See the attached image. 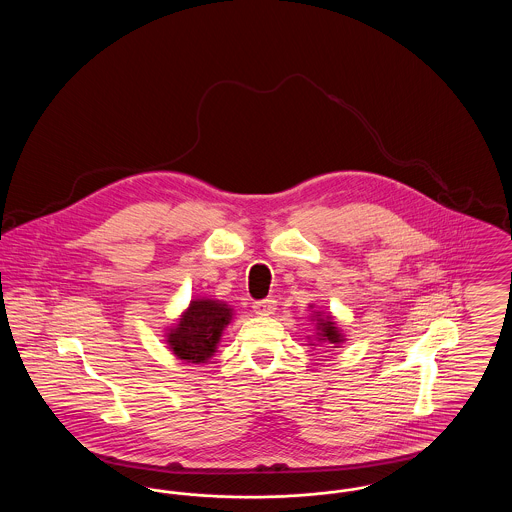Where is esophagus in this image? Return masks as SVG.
Wrapping results in <instances>:
<instances>
[{
	"instance_id": "34e87169",
	"label": "esophagus",
	"mask_w": 512,
	"mask_h": 512,
	"mask_svg": "<svg viewBox=\"0 0 512 512\" xmlns=\"http://www.w3.org/2000/svg\"><path fill=\"white\" fill-rule=\"evenodd\" d=\"M253 309L257 315L261 317H267L274 309H276V299L274 297H265V299H259L253 303Z\"/></svg>"
}]
</instances>
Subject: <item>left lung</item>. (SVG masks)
Returning a JSON list of instances; mask_svg holds the SVG:
<instances>
[{"label":"left lung","instance_id":"obj_1","mask_svg":"<svg viewBox=\"0 0 512 512\" xmlns=\"http://www.w3.org/2000/svg\"><path fill=\"white\" fill-rule=\"evenodd\" d=\"M320 330H322V338L324 340H328L330 343H338L340 341V334H338V330H336V326H334V322L330 318H326V320L320 318Z\"/></svg>","mask_w":512,"mask_h":512}]
</instances>
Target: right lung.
<instances>
[{
  "label": "right lung",
  "instance_id": "add662e5",
  "mask_svg": "<svg viewBox=\"0 0 512 512\" xmlns=\"http://www.w3.org/2000/svg\"><path fill=\"white\" fill-rule=\"evenodd\" d=\"M230 309L217 301H192L190 309L171 330L169 343L174 355L188 363H205L217 349L220 334L230 322Z\"/></svg>",
  "mask_w": 512,
  "mask_h": 512
}]
</instances>
